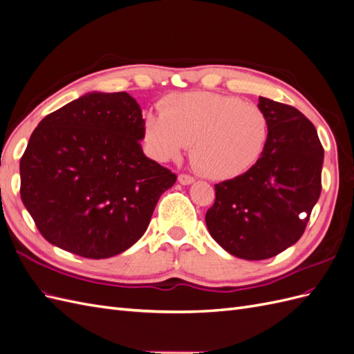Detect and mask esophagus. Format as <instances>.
I'll return each instance as SVG.
<instances>
[{"instance_id":"1","label":"esophagus","mask_w":354,"mask_h":354,"mask_svg":"<svg viewBox=\"0 0 354 354\" xmlns=\"http://www.w3.org/2000/svg\"><path fill=\"white\" fill-rule=\"evenodd\" d=\"M194 181H195V178L187 176V174H180V176H178V183L183 185V186L192 185V183H194Z\"/></svg>"}]
</instances>
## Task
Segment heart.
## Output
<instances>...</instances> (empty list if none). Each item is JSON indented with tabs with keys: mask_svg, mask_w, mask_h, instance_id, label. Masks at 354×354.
<instances>
[{
	"mask_svg": "<svg viewBox=\"0 0 354 354\" xmlns=\"http://www.w3.org/2000/svg\"><path fill=\"white\" fill-rule=\"evenodd\" d=\"M146 142L159 160L177 159L192 145V162L212 180L245 174L264 152L269 121L261 108L216 93L177 94L149 111Z\"/></svg>",
	"mask_w": 354,
	"mask_h": 354,
	"instance_id": "1",
	"label": "heart"
}]
</instances>
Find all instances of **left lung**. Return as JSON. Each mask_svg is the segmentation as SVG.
<instances>
[{
  "label": "left lung",
  "mask_w": 354,
  "mask_h": 354,
  "mask_svg": "<svg viewBox=\"0 0 354 354\" xmlns=\"http://www.w3.org/2000/svg\"><path fill=\"white\" fill-rule=\"evenodd\" d=\"M269 137L257 164L216 185L205 223L212 239L243 260H266L294 245L322 190L324 147L315 125L289 104L260 97Z\"/></svg>",
  "instance_id": "left-lung-1"
}]
</instances>
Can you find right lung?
<instances>
[{
	"label": "right lung",
	"instance_id": "obj_1",
	"mask_svg": "<svg viewBox=\"0 0 354 354\" xmlns=\"http://www.w3.org/2000/svg\"><path fill=\"white\" fill-rule=\"evenodd\" d=\"M130 94L93 91L47 115L20 159V196L50 243L109 259L140 239L177 176L149 159Z\"/></svg>",
	"mask_w": 354,
	"mask_h": 354
}]
</instances>
